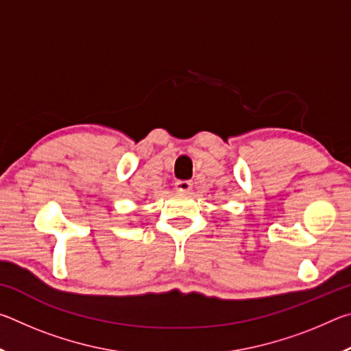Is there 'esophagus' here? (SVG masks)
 I'll return each instance as SVG.
<instances>
[{
    "label": "esophagus",
    "instance_id": "1",
    "mask_svg": "<svg viewBox=\"0 0 351 351\" xmlns=\"http://www.w3.org/2000/svg\"><path fill=\"white\" fill-rule=\"evenodd\" d=\"M175 189L178 190V192H189L190 189H192V181H176L175 182Z\"/></svg>",
    "mask_w": 351,
    "mask_h": 351
}]
</instances>
